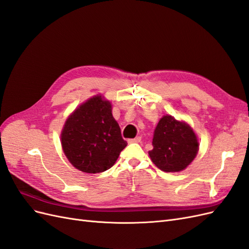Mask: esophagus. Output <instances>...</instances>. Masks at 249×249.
Instances as JSON below:
<instances>
[{"instance_id": "1", "label": "esophagus", "mask_w": 249, "mask_h": 249, "mask_svg": "<svg viewBox=\"0 0 249 249\" xmlns=\"http://www.w3.org/2000/svg\"><path fill=\"white\" fill-rule=\"evenodd\" d=\"M141 141V137H136V138H133V139H129L127 142L129 143H134V142H140Z\"/></svg>"}]
</instances>
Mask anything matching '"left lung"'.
Masks as SVG:
<instances>
[{
  "mask_svg": "<svg viewBox=\"0 0 249 249\" xmlns=\"http://www.w3.org/2000/svg\"><path fill=\"white\" fill-rule=\"evenodd\" d=\"M198 152V141L191 127L171 115L163 116L154 133L153 149L148 155L165 172L185 169Z\"/></svg>",
  "mask_w": 249,
  "mask_h": 249,
  "instance_id": "1",
  "label": "left lung"
}]
</instances>
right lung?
Listing matches in <instances>:
<instances>
[{
	"label": "right lung",
	"mask_w": 249,
	"mask_h": 249,
	"mask_svg": "<svg viewBox=\"0 0 249 249\" xmlns=\"http://www.w3.org/2000/svg\"><path fill=\"white\" fill-rule=\"evenodd\" d=\"M61 143L69 161L87 173L111 168L127 144L113 118L110 102L101 95L91 97L67 118Z\"/></svg>",
	"instance_id": "obj_1"
}]
</instances>
